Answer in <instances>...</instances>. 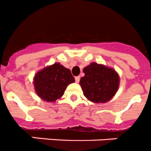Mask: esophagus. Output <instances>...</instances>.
<instances>
[{"mask_svg":"<svg viewBox=\"0 0 151 151\" xmlns=\"http://www.w3.org/2000/svg\"><path fill=\"white\" fill-rule=\"evenodd\" d=\"M75 80H76V83H78L80 81V77L79 76H76V78H75Z\"/></svg>","mask_w":151,"mask_h":151,"instance_id":"34e87169","label":"esophagus"}]
</instances>
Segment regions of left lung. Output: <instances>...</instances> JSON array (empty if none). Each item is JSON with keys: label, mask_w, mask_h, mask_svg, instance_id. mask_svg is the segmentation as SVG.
I'll return each mask as SVG.
<instances>
[{"label": "left lung", "mask_w": 151, "mask_h": 151, "mask_svg": "<svg viewBox=\"0 0 151 151\" xmlns=\"http://www.w3.org/2000/svg\"><path fill=\"white\" fill-rule=\"evenodd\" d=\"M79 84L84 96L91 102L105 103L112 99L120 85L119 75L113 68L93 62L85 66Z\"/></svg>", "instance_id": "left-lung-1"}]
</instances>
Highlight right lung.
Returning a JSON list of instances; mask_svg holds the SVG:
<instances>
[{
  "label": "right lung",
  "instance_id": "add662e5",
  "mask_svg": "<svg viewBox=\"0 0 151 151\" xmlns=\"http://www.w3.org/2000/svg\"><path fill=\"white\" fill-rule=\"evenodd\" d=\"M33 82L39 97L54 103L63 96L70 84L75 82V78L69 69L60 63H55L37 72Z\"/></svg>",
  "mask_w": 151,
  "mask_h": 151
}]
</instances>
